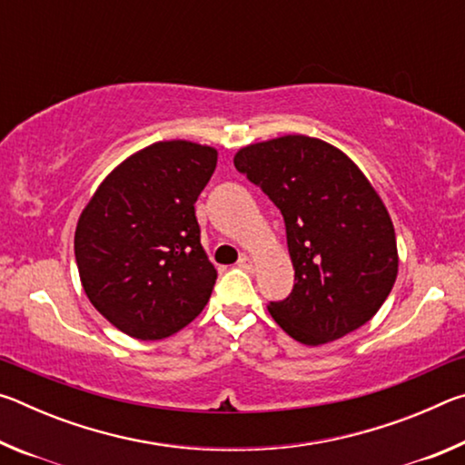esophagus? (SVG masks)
<instances>
[{
	"instance_id": "esophagus-1",
	"label": "esophagus",
	"mask_w": 465,
	"mask_h": 465,
	"mask_svg": "<svg viewBox=\"0 0 465 465\" xmlns=\"http://www.w3.org/2000/svg\"><path fill=\"white\" fill-rule=\"evenodd\" d=\"M238 266H240V269H246V271H250L252 266H254V261H252L250 256H242L240 261H238Z\"/></svg>"
}]
</instances>
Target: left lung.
I'll use <instances>...</instances> for the list:
<instances>
[{
  "instance_id": "8db88e82",
  "label": "left lung",
  "mask_w": 465,
  "mask_h": 465,
  "mask_svg": "<svg viewBox=\"0 0 465 465\" xmlns=\"http://www.w3.org/2000/svg\"><path fill=\"white\" fill-rule=\"evenodd\" d=\"M233 166L277 204L295 285L271 302L274 322L318 346L371 320L398 274L388 209L351 157L322 139L285 135L242 147Z\"/></svg>"
}]
</instances>
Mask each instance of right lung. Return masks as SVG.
<instances>
[{"mask_svg":"<svg viewBox=\"0 0 465 465\" xmlns=\"http://www.w3.org/2000/svg\"><path fill=\"white\" fill-rule=\"evenodd\" d=\"M215 166L213 147L160 141L110 172L82 211L74 242L82 285L121 332L160 341L207 305L217 271L194 203Z\"/></svg>","mask_w":465,"mask_h":465,"instance_id":"add662e5","label":"right lung"}]
</instances>
